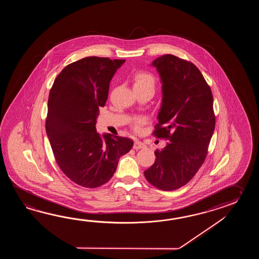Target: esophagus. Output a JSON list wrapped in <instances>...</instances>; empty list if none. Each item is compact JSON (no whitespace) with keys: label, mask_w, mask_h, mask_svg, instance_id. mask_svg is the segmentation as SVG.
<instances>
[{"label":"esophagus","mask_w":259,"mask_h":259,"mask_svg":"<svg viewBox=\"0 0 259 259\" xmlns=\"http://www.w3.org/2000/svg\"><path fill=\"white\" fill-rule=\"evenodd\" d=\"M133 148L136 149H144L146 148V145L144 144V143H142V142H140V141H135V143H134V145H133Z\"/></svg>","instance_id":"1"}]
</instances>
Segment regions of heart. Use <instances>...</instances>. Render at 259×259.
I'll return each mask as SVG.
<instances>
[{"instance_id": "obj_1", "label": "heart", "mask_w": 259, "mask_h": 259, "mask_svg": "<svg viewBox=\"0 0 259 259\" xmlns=\"http://www.w3.org/2000/svg\"><path fill=\"white\" fill-rule=\"evenodd\" d=\"M154 78L151 74L146 72H138L133 79V88H154ZM143 119H138L135 121V127L139 128L143 124Z\"/></svg>"}]
</instances>
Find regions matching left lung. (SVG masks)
I'll return each instance as SVG.
<instances>
[{
  "instance_id": "1",
  "label": "left lung",
  "mask_w": 259,
  "mask_h": 259,
  "mask_svg": "<svg viewBox=\"0 0 259 259\" xmlns=\"http://www.w3.org/2000/svg\"><path fill=\"white\" fill-rule=\"evenodd\" d=\"M151 65L162 83V102L154 134L169 142L154 152L156 159L144 171V176L154 187L172 191L190 182L206 157L215 130L213 96L193 63L165 55Z\"/></svg>"
}]
</instances>
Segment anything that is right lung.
<instances>
[{"mask_svg":"<svg viewBox=\"0 0 259 259\" xmlns=\"http://www.w3.org/2000/svg\"><path fill=\"white\" fill-rule=\"evenodd\" d=\"M124 63L85 57L66 66L50 91L46 132L51 147L61 170L83 187L108 182L119 158L133 146L128 138L101 135L95 127L111 79Z\"/></svg>","mask_w":259,"mask_h":259,"instance_id":"obj_1","label":"right lung"}]
</instances>
